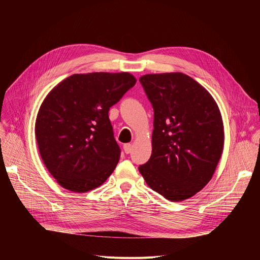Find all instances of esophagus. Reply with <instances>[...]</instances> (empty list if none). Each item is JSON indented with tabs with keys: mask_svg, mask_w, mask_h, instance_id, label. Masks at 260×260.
Here are the masks:
<instances>
[{
	"mask_svg": "<svg viewBox=\"0 0 260 260\" xmlns=\"http://www.w3.org/2000/svg\"><path fill=\"white\" fill-rule=\"evenodd\" d=\"M123 149H124L125 154H129L133 149V145L131 143H125L124 145H123Z\"/></svg>",
	"mask_w": 260,
	"mask_h": 260,
	"instance_id": "esophagus-1",
	"label": "esophagus"
}]
</instances>
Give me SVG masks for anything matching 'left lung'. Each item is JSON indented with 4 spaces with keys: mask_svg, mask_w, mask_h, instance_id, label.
<instances>
[{
    "mask_svg": "<svg viewBox=\"0 0 260 260\" xmlns=\"http://www.w3.org/2000/svg\"><path fill=\"white\" fill-rule=\"evenodd\" d=\"M139 81L154 109L152 156L139 172L155 192L182 201L208 184L221 157L219 108L184 74L145 75Z\"/></svg>",
    "mask_w": 260,
    "mask_h": 260,
    "instance_id": "1",
    "label": "left lung"
}]
</instances>
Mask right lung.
<instances>
[{"mask_svg":"<svg viewBox=\"0 0 260 260\" xmlns=\"http://www.w3.org/2000/svg\"><path fill=\"white\" fill-rule=\"evenodd\" d=\"M135 84L128 73L76 74L47 94L37 116L36 138L61 186L88 192L114 172L121 149L108 112Z\"/></svg>","mask_w":260,"mask_h":260,"instance_id":"1","label":"right lung"}]
</instances>
